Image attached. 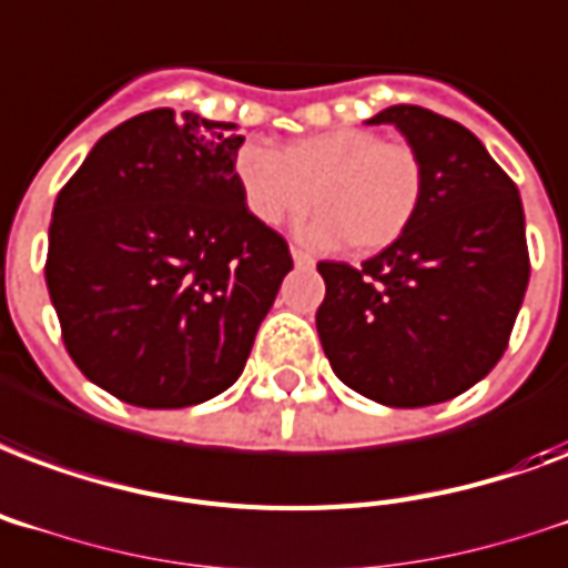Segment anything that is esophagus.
<instances>
[{"label": "esophagus", "instance_id": "34e87169", "mask_svg": "<svg viewBox=\"0 0 568 568\" xmlns=\"http://www.w3.org/2000/svg\"><path fill=\"white\" fill-rule=\"evenodd\" d=\"M290 257H293V263L302 268H311L314 266V257H311L308 251H302V248H290Z\"/></svg>", "mask_w": 568, "mask_h": 568}]
</instances>
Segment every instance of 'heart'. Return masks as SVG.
<instances>
[{
    "label": "heart",
    "instance_id": "1",
    "mask_svg": "<svg viewBox=\"0 0 568 568\" xmlns=\"http://www.w3.org/2000/svg\"><path fill=\"white\" fill-rule=\"evenodd\" d=\"M245 206L260 224L281 227L320 206L300 230L320 248L349 242L356 254L389 248L410 227L422 200L419 158L365 128H332L272 149L245 143L233 161Z\"/></svg>",
    "mask_w": 568,
    "mask_h": 568
}]
</instances>
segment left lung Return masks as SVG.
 <instances>
[{
  "label": "left lung",
  "mask_w": 568,
  "mask_h": 568,
  "mask_svg": "<svg viewBox=\"0 0 568 568\" xmlns=\"http://www.w3.org/2000/svg\"><path fill=\"white\" fill-rule=\"evenodd\" d=\"M422 168L410 227L353 268L320 263L323 353L341 383L386 407L462 395L500 362L530 278L518 187L467 128L386 106Z\"/></svg>",
  "instance_id": "8db88e82"
}]
</instances>
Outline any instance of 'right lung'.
Here are the masks:
<instances>
[{
    "instance_id": "add662e5",
    "label": "right lung",
    "mask_w": 568,
    "mask_h": 568,
    "mask_svg": "<svg viewBox=\"0 0 568 568\" xmlns=\"http://www.w3.org/2000/svg\"><path fill=\"white\" fill-rule=\"evenodd\" d=\"M242 143L233 122L161 106L106 131L59 191L50 302L77 368L125 404L230 389L293 268L242 200Z\"/></svg>"
}]
</instances>
